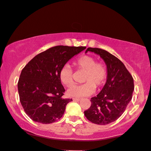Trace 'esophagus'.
Returning <instances> with one entry per match:
<instances>
[{
	"mask_svg": "<svg viewBox=\"0 0 151 151\" xmlns=\"http://www.w3.org/2000/svg\"><path fill=\"white\" fill-rule=\"evenodd\" d=\"M72 99H73V101H80L79 98H72Z\"/></svg>",
	"mask_w": 151,
	"mask_h": 151,
	"instance_id": "esophagus-1",
	"label": "esophagus"
}]
</instances>
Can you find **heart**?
I'll return each mask as SVG.
<instances>
[{"mask_svg": "<svg viewBox=\"0 0 151 151\" xmlns=\"http://www.w3.org/2000/svg\"><path fill=\"white\" fill-rule=\"evenodd\" d=\"M73 64L78 71H84L82 81L85 83L71 86L67 91L69 96L81 97L90 95L95 88L101 87L105 83L108 75L107 68L101 62H96L94 57L82 56L76 59ZM59 76L62 83L68 87L74 83V72L68 64L61 68Z\"/></svg>", "mask_w": 151, "mask_h": 151, "instance_id": "heart-1", "label": "heart"}]
</instances>
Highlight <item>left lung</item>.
Segmentation results:
<instances>
[{"label": "left lung", "instance_id": "8db88e82", "mask_svg": "<svg viewBox=\"0 0 151 151\" xmlns=\"http://www.w3.org/2000/svg\"><path fill=\"white\" fill-rule=\"evenodd\" d=\"M88 51L99 55L107 65V80L101 92L90 99L91 106L84 111L92 123L106 125L116 121L131 101L134 90L132 75L120 60L106 50L88 47Z\"/></svg>", "mask_w": 151, "mask_h": 151}]
</instances>
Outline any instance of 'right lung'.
Listing matches in <instances>:
<instances>
[{"label":"right lung","mask_w":151,"mask_h":151,"mask_svg":"<svg viewBox=\"0 0 151 151\" xmlns=\"http://www.w3.org/2000/svg\"><path fill=\"white\" fill-rule=\"evenodd\" d=\"M86 47L57 45L39 54L22 70L18 82L24 111L33 121L51 124L61 119L72 99H63L61 68Z\"/></svg>","instance_id":"1"}]
</instances>
